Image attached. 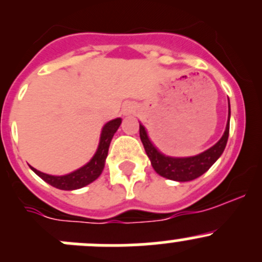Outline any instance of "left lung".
Segmentation results:
<instances>
[{
    "label": "left lung",
    "instance_id": "8db88e82",
    "mask_svg": "<svg viewBox=\"0 0 262 262\" xmlns=\"http://www.w3.org/2000/svg\"><path fill=\"white\" fill-rule=\"evenodd\" d=\"M229 119H231V106H229L228 100V120H227L226 130L222 138L213 147L190 157H171V156L163 155L153 146V143L148 138L146 128L142 124H139V136H141V141L146 149L148 158L150 160V165L158 175L173 181H191L207 172L212 167L213 163L222 156L228 141Z\"/></svg>",
    "mask_w": 262,
    "mask_h": 262
}]
</instances>
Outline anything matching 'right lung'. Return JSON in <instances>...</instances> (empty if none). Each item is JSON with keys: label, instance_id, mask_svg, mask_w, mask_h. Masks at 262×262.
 <instances>
[{"label": "right lung", "instance_id": "obj_1", "mask_svg": "<svg viewBox=\"0 0 262 262\" xmlns=\"http://www.w3.org/2000/svg\"><path fill=\"white\" fill-rule=\"evenodd\" d=\"M121 124V118L113 119V120L107 121L104 125L101 130V136H100L99 146H97L96 152L92 156L91 160L83 165L78 170L73 171V172L67 173V175L62 176H54L48 175L38 171L36 168L31 167V170L36 173L40 179L48 182L52 186L57 187L60 190H77L81 187L86 186V185L91 184L101 175L102 170L105 167V161H106L107 152H109L110 142H112L113 137L116 133Z\"/></svg>", "mask_w": 262, "mask_h": 262}]
</instances>
